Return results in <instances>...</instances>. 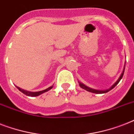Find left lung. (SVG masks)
I'll return each mask as SVG.
<instances>
[{
  "mask_svg": "<svg viewBox=\"0 0 134 134\" xmlns=\"http://www.w3.org/2000/svg\"><path fill=\"white\" fill-rule=\"evenodd\" d=\"M125 66H124V68H123V70H122V74H120V77L118 78V79L113 84L112 86H110V88H108V89H106V90H96V89H93V88H89L86 85H84L83 83H82L80 81H78L79 82V86L81 88H82L83 89L86 90L88 92H92V93H95V94H103V93H106V92H108V91H110L113 88H114L115 86L118 84V83L120 82L121 79H122V78L123 75H124V72H125Z\"/></svg>",
  "mask_w": 134,
  "mask_h": 134,
  "instance_id": "left-lung-1",
  "label": "left lung"
}]
</instances>
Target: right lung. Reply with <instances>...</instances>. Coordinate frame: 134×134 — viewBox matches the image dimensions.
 Listing matches in <instances>:
<instances>
[{
    "label": "right lung",
    "instance_id": "1",
    "mask_svg": "<svg viewBox=\"0 0 134 134\" xmlns=\"http://www.w3.org/2000/svg\"><path fill=\"white\" fill-rule=\"evenodd\" d=\"M16 87L19 89V90H20V91L22 93H24V94H26V95L29 96V97H37V96L40 95V94H42L44 93V92H46L50 90L53 87V86H51V87H49V88H46V89L44 90H42V91H39V92L27 91V90H25L20 88L19 87H17V86H16Z\"/></svg>",
    "mask_w": 134,
    "mask_h": 134
}]
</instances>
